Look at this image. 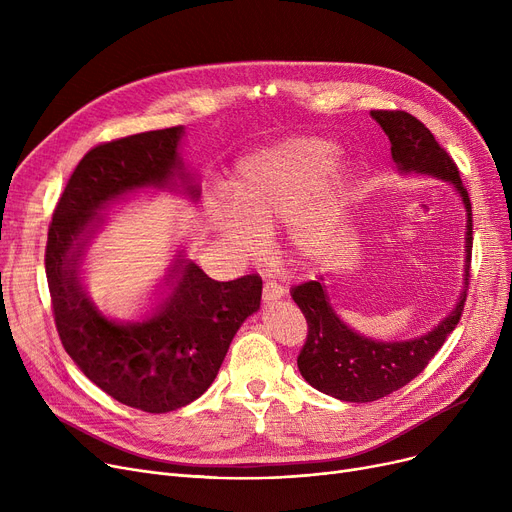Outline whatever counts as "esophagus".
Masks as SVG:
<instances>
[{
  "mask_svg": "<svg viewBox=\"0 0 512 512\" xmlns=\"http://www.w3.org/2000/svg\"><path fill=\"white\" fill-rule=\"evenodd\" d=\"M284 297V286L278 284L276 280H267L263 284V301L265 303H272V301H278Z\"/></svg>",
  "mask_w": 512,
  "mask_h": 512,
  "instance_id": "1",
  "label": "esophagus"
}]
</instances>
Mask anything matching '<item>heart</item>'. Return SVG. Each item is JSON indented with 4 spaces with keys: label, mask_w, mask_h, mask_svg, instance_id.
<instances>
[{
    "label": "heart",
    "mask_w": 512,
    "mask_h": 512,
    "mask_svg": "<svg viewBox=\"0 0 512 512\" xmlns=\"http://www.w3.org/2000/svg\"><path fill=\"white\" fill-rule=\"evenodd\" d=\"M338 149L319 139H290L240 159L230 182L238 218L228 220V236L242 247L259 242V232L290 222L292 247L301 257L324 255L346 201L342 178L320 182L332 172Z\"/></svg>",
    "instance_id": "1"
}]
</instances>
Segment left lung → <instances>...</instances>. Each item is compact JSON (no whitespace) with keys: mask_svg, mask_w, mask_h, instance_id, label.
I'll return each instance as SVG.
<instances>
[{"mask_svg":"<svg viewBox=\"0 0 512 512\" xmlns=\"http://www.w3.org/2000/svg\"><path fill=\"white\" fill-rule=\"evenodd\" d=\"M371 118L388 134L392 159L400 172L436 176L450 182L463 197L467 209L465 288L459 303L432 332L405 342H378L344 324L319 280L294 286L290 294L307 319V340L297 359L299 371L319 392L346 402L378 400L415 380L459 324L471 278L473 213L459 168L415 116L400 110H371Z\"/></svg>","mask_w":512,"mask_h":512,"instance_id":"obj_1","label":"left lung"}]
</instances>
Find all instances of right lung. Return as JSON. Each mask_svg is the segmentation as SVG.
I'll list each match as a JSON object with an SVG mask.
<instances>
[{
	"label": "right lung",
	"mask_w": 512,
	"mask_h": 512,
	"mask_svg": "<svg viewBox=\"0 0 512 512\" xmlns=\"http://www.w3.org/2000/svg\"><path fill=\"white\" fill-rule=\"evenodd\" d=\"M182 132L172 126L93 147L74 168L47 232L45 274L66 353L95 386L145 413L197 400L218 375L242 321L261 303L257 274L218 282L180 255L166 278L172 294L137 324L107 319L80 286L78 263L107 203L137 188L170 186L174 178L188 195H199L178 157Z\"/></svg>",
	"instance_id": "1"
}]
</instances>
